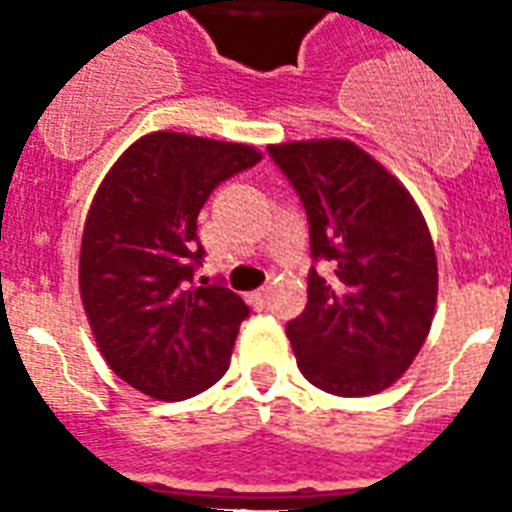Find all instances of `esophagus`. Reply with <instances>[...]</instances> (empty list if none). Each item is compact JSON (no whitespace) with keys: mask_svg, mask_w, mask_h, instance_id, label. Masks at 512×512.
Listing matches in <instances>:
<instances>
[{"mask_svg":"<svg viewBox=\"0 0 512 512\" xmlns=\"http://www.w3.org/2000/svg\"><path fill=\"white\" fill-rule=\"evenodd\" d=\"M249 303L255 305V308H263V305L268 303V287L252 292V295H249Z\"/></svg>","mask_w":512,"mask_h":512,"instance_id":"esophagus-1","label":"esophagus"}]
</instances>
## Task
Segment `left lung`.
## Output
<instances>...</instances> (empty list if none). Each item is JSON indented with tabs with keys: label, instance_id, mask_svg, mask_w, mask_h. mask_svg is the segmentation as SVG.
Returning a JSON list of instances; mask_svg holds the SVG:
<instances>
[{
	"label": "left lung",
	"instance_id": "left-lung-1",
	"mask_svg": "<svg viewBox=\"0 0 512 512\" xmlns=\"http://www.w3.org/2000/svg\"><path fill=\"white\" fill-rule=\"evenodd\" d=\"M311 223L308 305L287 324L297 366L335 396H374L428 337L438 263L428 223L398 177L345 138L273 143Z\"/></svg>",
	"mask_w": 512,
	"mask_h": 512
}]
</instances>
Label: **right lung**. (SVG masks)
Returning a JSON list of instances; mask_svg holds the SVG:
<instances>
[{"instance_id": "obj_1", "label": "right lung", "mask_w": 512, "mask_h": 512, "mask_svg": "<svg viewBox=\"0 0 512 512\" xmlns=\"http://www.w3.org/2000/svg\"><path fill=\"white\" fill-rule=\"evenodd\" d=\"M247 143L151 132L95 191L79 252V295L106 364L156 401H183L228 369L249 308L225 287H196V217L217 185L255 167Z\"/></svg>"}]
</instances>
